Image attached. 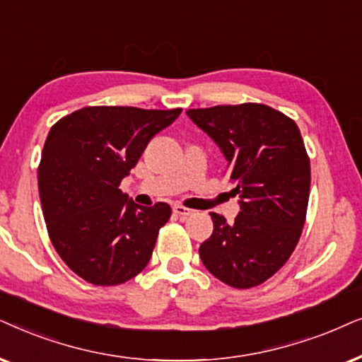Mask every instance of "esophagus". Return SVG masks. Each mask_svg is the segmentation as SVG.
Wrapping results in <instances>:
<instances>
[{
	"label": "esophagus",
	"instance_id": "obj_1",
	"mask_svg": "<svg viewBox=\"0 0 362 362\" xmlns=\"http://www.w3.org/2000/svg\"><path fill=\"white\" fill-rule=\"evenodd\" d=\"M173 211H175V214L180 215V216H189V215L194 214V210L187 209V206H182V205H173Z\"/></svg>",
	"mask_w": 362,
	"mask_h": 362
}]
</instances>
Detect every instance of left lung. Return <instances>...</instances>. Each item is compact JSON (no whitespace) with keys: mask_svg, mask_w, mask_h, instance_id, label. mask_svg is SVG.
Wrapping results in <instances>:
<instances>
[{"mask_svg":"<svg viewBox=\"0 0 362 362\" xmlns=\"http://www.w3.org/2000/svg\"><path fill=\"white\" fill-rule=\"evenodd\" d=\"M187 115L228 162L238 195L233 223L211 211L214 233L200 245L205 268L228 286L253 288L288 262L310 199V157L295 120L264 104L190 109Z\"/></svg>","mask_w":362,"mask_h":362,"instance_id":"8db88e82","label":"left lung"}]
</instances>
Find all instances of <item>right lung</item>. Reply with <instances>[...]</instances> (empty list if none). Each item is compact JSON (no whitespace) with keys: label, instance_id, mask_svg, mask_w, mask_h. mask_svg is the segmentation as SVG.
Segmentation results:
<instances>
[{"label":"right lung","instance_id":"right-lung-1","mask_svg":"<svg viewBox=\"0 0 362 362\" xmlns=\"http://www.w3.org/2000/svg\"><path fill=\"white\" fill-rule=\"evenodd\" d=\"M180 112L95 105L51 127L37 168L42 214L57 255L77 276L114 286L147 267L172 209L137 205L119 185Z\"/></svg>","mask_w":362,"mask_h":362}]
</instances>
